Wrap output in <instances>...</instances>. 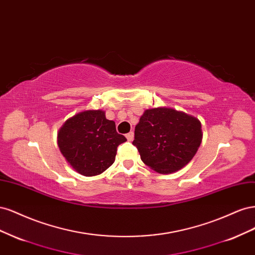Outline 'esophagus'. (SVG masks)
Returning a JSON list of instances; mask_svg holds the SVG:
<instances>
[{"instance_id": "1", "label": "esophagus", "mask_w": 255, "mask_h": 255, "mask_svg": "<svg viewBox=\"0 0 255 255\" xmlns=\"http://www.w3.org/2000/svg\"><path fill=\"white\" fill-rule=\"evenodd\" d=\"M126 136H127V139H128V141H132V140L134 139V133H133V132L128 133Z\"/></svg>"}]
</instances>
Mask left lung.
Segmentation results:
<instances>
[{
    "label": "left lung",
    "mask_w": 255,
    "mask_h": 255,
    "mask_svg": "<svg viewBox=\"0 0 255 255\" xmlns=\"http://www.w3.org/2000/svg\"><path fill=\"white\" fill-rule=\"evenodd\" d=\"M201 122L169 107L145 110L135 127L133 144L152 170L169 174L186 166L202 142Z\"/></svg>",
    "instance_id": "1"
}]
</instances>
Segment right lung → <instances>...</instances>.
<instances>
[{"mask_svg": "<svg viewBox=\"0 0 255 255\" xmlns=\"http://www.w3.org/2000/svg\"><path fill=\"white\" fill-rule=\"evenodd\" d=\"M127 138L117 133L116 123L105 112L88 110L69 118L57 133L60 153L74 170L85 176L104 172L115 161L118 145Z\"/></svg>", "mask_w": 255, "mask_h": 255, "instance_id": "right-lung-1", "label": "right lung"}]
</instances>
